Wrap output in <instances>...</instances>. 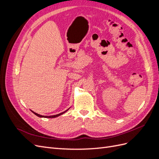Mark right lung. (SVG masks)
Here are the masks:
<instances>
[{"label":"right lung","instance_id":"right-lung-1","mask_svg":"<svg viewBox=\"0 0 159 159\" xmlns=\"http://www.w3.org/2000/svg\"><path fill=\"white\" fill-rule=\"evenodd\" d=\"M68 109H67L66 111H64V112H62V113H59V114H57V115H51V116H44V115H40V114H38V113H35V112H34V111H31L34 113V114H35L36 116H38V117H45V118H54V117H58V116H60V115H62V114H64V113H66L67 111H68Z\"/></svg>","mask_w":159,"mask_h":159}]
</instances>
